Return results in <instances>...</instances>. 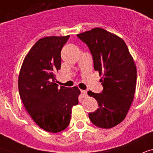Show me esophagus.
Wrapping results in <instances>:
<instances>
[{"instance_id": "34e87169", "label": "esophagus", "mask_w": 153, "mask_h": 153, "mask_svg": "<svg viewBox=\"0 0 153 153\" xmlns=\"http://www.w3.org/2000/svg\"><path fill=\"white\" fill-rule=\"evenodd\" d=\"M81 97L84 98L87 97H88V94H87V91H85V90H81Z\"/></svg>"}]
</instances>
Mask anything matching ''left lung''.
Segmentation results:
<instances>
[{"mask_svg":"<svg viewBox=\"0 0 153 153\" xmlns=\"http://www.w3.org/2000/svg\"><path fill=\"white\" fill-rule=\"evenodd\" d=\"M77 36L88 46L94 69L103 76L102 93L88 92L99 106L95 112L88 113V117L99 128L115 127L127 116L134 98L137 85L134 60L123 39L104 28H94Z\"/></svg>","mask_w":153,"mask_h":153,"instance_id":"8db88e82","label":"left lung"}]
</instances>
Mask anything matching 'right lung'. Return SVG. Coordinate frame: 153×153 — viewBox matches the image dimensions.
Returning a JSON list of instances; mask_svg holds the SVG:
<instances>
[{
	"label": "right lung",
	"instance_id": "add662e5",
	"mask_svg": "<svg viewBox=\"0 0 153 153\" xmlns=\"http://www.w3.org/2000/svg\"><path fill=\"white\" fill-rule=\"evenodd\" d=\"M68 38L40 39L25 57L19 73V93L25 109L39 127L53 133L68 127L80 94L76 86L59 88L56 84L55 73L61 66L60 52Z\"/></svg>",
	"mask_w": 153,
	"mask_h": 153
}]
</instances>
